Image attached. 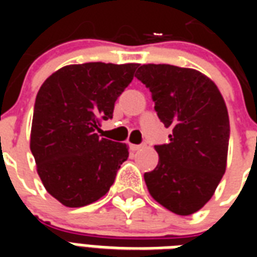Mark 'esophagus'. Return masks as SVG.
Returning <instances> with one entry per match:
<instances>
[{
  "label": "esophagus",
  "instance_id": "obj_1",
  "mask_svg": "<svg viewBox=\"0 0 257 257\" xmlns=\"http://www.w3.org/2000/svg\"><path fill=\"white\" fill-rule=\"evenodd\" d=\"M142 147H145V145H131V150L138 151V150H140Z\"/></svg>",
  "mask_w": 257,
  "mask_h": 257
}]
</instances>
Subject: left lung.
Instances as JSON below:
<instances>
[{
    "label": "left lung",
    "mask_w": 257,
    "mask_h": 257,
    "mask_svg": "<svg viewBox=\"0 0 257 257\" xmlns=\"http://www.w3.org/2000/svg\"><path fill=\"white\" fill-rule=\"evenodd\" d=\"M135 77L150 89L157 115L172 129L154 146L158 165L145 173L149 193L180 216L193 215L215 194L226 172L230 121L220 90L194 68L143 64Z\"/></svg>",
    "instance_id": "obj_1"
}]
</instances>
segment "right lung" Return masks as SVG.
<instances>
[{
    "label": "right lung",
    "mask_w": 257,
    "mask_h": 257,
    "mask_svg": "<svg viewBox=\"0 0 257 257\" xmlns=\"http://www.w3.org/2000/svg\"><path fill=\"white\" fill-rule=\"evenodd\" d=\"M138 63L92 62L59 68L41 85L30 150L44 187L68 208L85 206L110 190L128 146L99 138L101 121L134 79Z\"/></svg>",
    "instance_id": "obj_1"
}]
</instances>
